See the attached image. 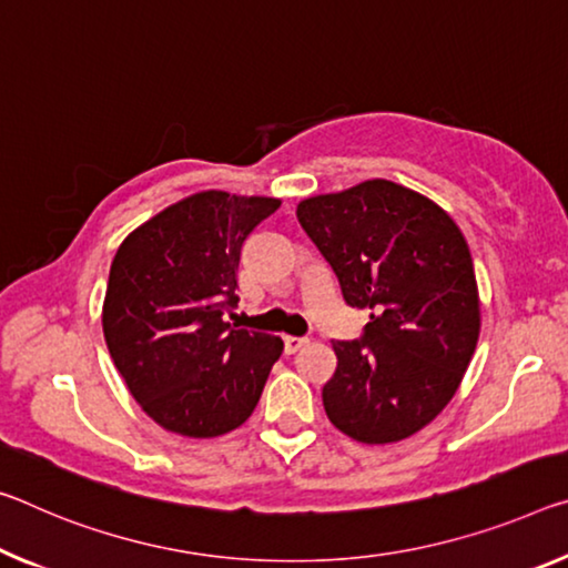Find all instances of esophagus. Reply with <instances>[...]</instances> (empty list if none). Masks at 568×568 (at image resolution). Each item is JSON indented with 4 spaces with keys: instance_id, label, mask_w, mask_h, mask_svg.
Masks as SVG:
<instances>
[{
    "instance_id": "34e87169",
    "label": "esophagus",
    "mask_w": 568,
    "mask_h": 568,
    "mask_svg": "<svg viewBox=\"0 0 568 568\" xmlns=\"http://www.w3.org/2000/svg\"><path fill=\"white\" fill-rule=\"evenodd\" d=\"M283 344H285V354H295V351H301L305 344H308V338H305V336H283Z\"/></svg>"
}]
</instances>
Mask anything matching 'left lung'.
<instances>
[{"label": "left lung", "mask_w": 568, "mask_h": 568, "mask_svg": "<svg viewBox=\"0 0 568 568\" xmlns=\"http://www.w3.org/2000/svg\"><path fill=\"white\" fill-rule=\"evenodd\" d=\"M298 222L372 321L333 341L323 407L366 445L419 432L455 397L480 333L470 247L449 214L412 189L372 179L298 204Z\"/></svg>", "instance_id": "left-lung-1"}]
</instances>
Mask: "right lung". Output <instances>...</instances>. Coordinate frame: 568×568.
Returning a JSON list of instances; mask_svg holds the SVG:
<instances>
[{
    "mask_svg": "<svg viewBox=\"0 0 568 568\" xmlns=\"http://www.w3.org/2000/svg\"><path fill=\"white\" fill-rule=\"evenodd\" d=\"M281 202L202 192L123 240L103 333L133 399L164 429L217 437L240 427L283 354L273 333L235 328L242 245Z\"/></svg>",
    "mask_w": 568,
    "mask_h": 568,
    "instance_id": "add662e5",
    "label": "right lung"
}]
</instances>
